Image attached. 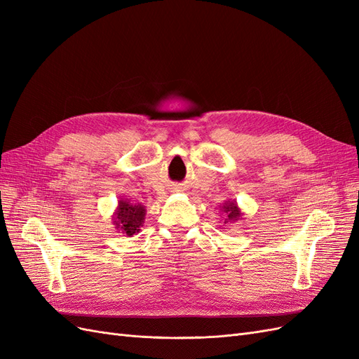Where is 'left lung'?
Returning <instances> with one entry per match:
<instances>
[{
  "mask_svg": "<svg viewBox=\"0 0 359 359\" xmlns=\"http://www.w3.org/2000/svg\"><path fill=\"white\" fill-rule=\"evenodd\" d=\"M222 212L226 214L224 223H236L238 220L243 219V212L241 208L238 206L236 201H226L222 206H220Z\"/></svg>",
  "mask_w": 359,
  "mask_h": 359,
  "instance_id": "1",
  "label": "left lung"
}]
</instances>
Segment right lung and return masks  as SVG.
Here are the masks:
<instances>
[{"label":"right lung","mask_w":359,"mask_h":359,"mask_svg":"<svg viewBox=\"0 0 359 359\" xmlns=\"http://www.w3.org/2000/svg\"><path fill=\"white\" fill-rule=\"evenodd\" d=\"M147 208L142 203H135L128 199H119L118 206L112 215V222L118 232L126 236H133L139 233L144 226Z\"/></svg>","instance_id":"obj_1"}]
</instances>
